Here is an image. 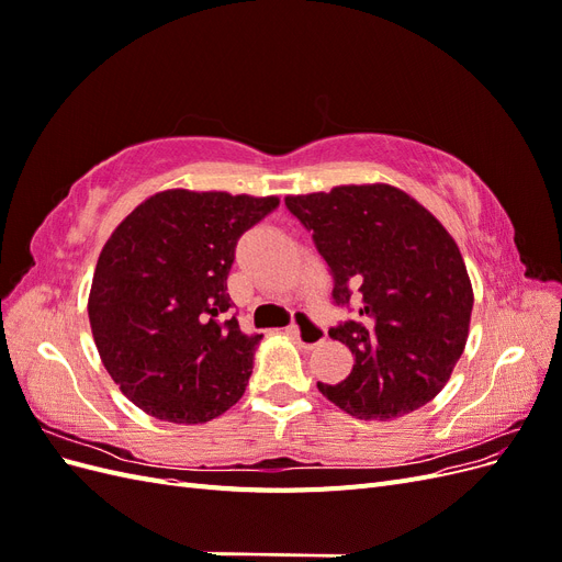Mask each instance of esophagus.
<instances>
[{
  "mask_svg": "<svg viewBox=\"0 0 562 562\" xmlns=\"http://www.w3.org/2000/svg\"><path fill=\"white\" fill-rule=\"evenodd\" d=\"M288 333H291L297 339V342L302 347H307V349H314L316 345L323 342V339H326V330H323L314 318H310L307 314H302V312L295 314V321L291 323Z\"/></svg>",
  "mask_w": 562,
  "mask_h": 562,
  "instance_id": "esophagus-1",
  "label": "esophagus"
}]
</instances>
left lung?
I'll use <instances>...</instances> for the list:
<instances>
[{
	"label": "left lung",
	"mask_w": 562,
	"mask_h": 562,
	"mask_svg": "<svg viewBox=\"0 0 562 562\" xmlns=\"http://www.w3.org/2000/svg\"><path fill=\"white\" fill-rule=\"evenodd\" d=\"M333 274V302L359 316L328 335L353 368L318 391L359 419H396L427 405L452 375L469 337L473 291L457 244L391 184H342L285 196Z\"/></svg>",
	"instance_id": "1"
}]
</instances>
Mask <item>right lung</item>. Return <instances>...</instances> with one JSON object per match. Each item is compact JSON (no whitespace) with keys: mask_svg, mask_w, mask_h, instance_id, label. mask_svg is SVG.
<instances>
[{"mask_svg":"<svg viewBox=\"0 0 562 562\" xmlns=\"http://www.w3.org/2000/svg\"><path fill=\"white\" fill-rule=\"evenodd\" d=\"M277 206V196L166 190L112 232L89 321L110 378L147 415L201 424L244 396L262 335L229 316L227 277L241 234Z\"/></svg>","mask_w":562,"mask_h":562,"instance_id":"add662e5","label":"right lung"}]
</instances>
